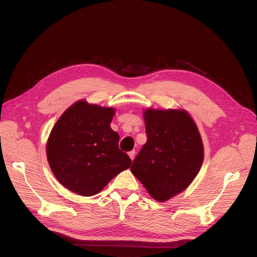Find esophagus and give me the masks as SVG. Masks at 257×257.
Returning a JSON list of instances; mask_svg holds the SVG:
<instances>
[{
    "label": "esophagus",
    "instance_id": "esophagus-1",
    "mask_svg": "<svg viewBox=\"0 0 257 257\" xmlns=\"http://www.w3.org/2000/svg\"><path fill=\"white\" fill-rule=\"evenodd\" d=\"M135 154H136L135 150H132V151H130V152H128V157L131 158V160H132V161H133V160L135 159Z\"/></svg>",
    "mask_w": 257,
    "mask_h": 257
}]
</instances>
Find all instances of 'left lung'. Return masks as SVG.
Here are the masks:
<instances>
[{
  "mask_svg": "<svg viewBox=\"0 0 257 257\" xmlns=\"http://www.w3.org/2000/svg\"><path fill=\"white\" fill-rule=\"evenodd\" d=\"M147 143L131 170L151 197L165 201L185 190L204 161L196 124L181 110L145 111Z\"/></svg>",
  "mask_w": 257,
  "mask_h": 257,
  "instance_id": "1",
  "label": "left lung"
}]
</instances>
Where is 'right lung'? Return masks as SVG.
<instances>
[{
    "label": "right lung",
    "instance_id": "right-lung-1",
    "mask_svg": "<svg viewBox=\"0 0 257 257\" xmlns=\"http://www.w3.org/2000/svg\"><path fill=\"white\" fill-rule=\"evenodd\" d=\"M113 108L78 102L60 116L47 143L53 175L66 189L82 196L102 191L132 161L119 149V134L110 122Z\"/></svg>",
    "mask_w": 257,
    "mask_h": 257
}]
</instances>
